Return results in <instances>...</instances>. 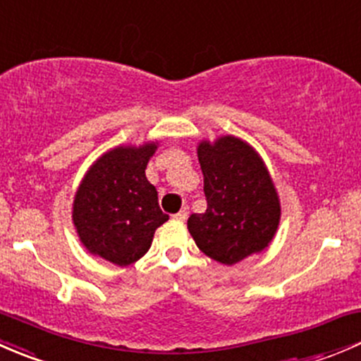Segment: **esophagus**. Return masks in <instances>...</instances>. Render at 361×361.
Listing matches in <instances>:
<instances>
[{
  "label": "esophagus",
  "mask_w": 361,
  "mask_h": 361,
  "mask_svg": "<svg viewBox=\"0 0 361 361\" xmlns=\"http://www.w3.org/2000/svg\"><path fill=\"white\" fill-rule=\"evenodd\" d=\"M188 215H189V208L188 207H182L179 214H176V215H173V217H176L177 221H185V219H188Z\"/></svg>",
  "instance_id": "1"
}]
</instances>
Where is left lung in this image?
Wrapping results in <instances>:
<instances>
[{"instance_id": "8db88e82", "label": "left lung", "mask_w": 361, "mask_h": 361, "mask_svg": "<svg viewBox=\"0 0 361 361\" xmlns=\"http://www.w3.org/2000/svg\"><path fill=\"white\" fill-rule=\"evenodd\" d=\"M207 196L205 214H192L188 229L200 250L233 266L262 252L280 224V198L257 151L235 135L198 144Z\"/></svg>"}]
</instances>
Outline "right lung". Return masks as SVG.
<instances>
[{"mask_svg": "<svg viewBox=\"0 0 361 361\" xmlns=\"http://www.w3.org/2000/svg\"><path fill=\"white\" fill-rule=\"evenodd\" d=\"M158 142L118 146L88 169L74 195L73 222L90 254L116 266L139 261L154 231L169 221L158 205V191L146 166Z\"/></svg>", "mask_w": 361, "mask_h": 361, "instance_id": "obj_1", "label": "right lung"}]
</instances>
